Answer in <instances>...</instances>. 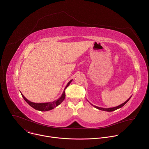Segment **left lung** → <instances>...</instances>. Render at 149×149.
Instances as JSON below:
<instances>
[{"instance_id": "obj_1", "label": "left lung", "mask_w": 149, "mask_h": 149, "mask_svg": "<svg viewBox=\"0 0 149 149\" xmlns=\"http://www.w3.org/2000/svg\"><path fill=\"white\" fill-rule=\"evenodd\" d=\"M130 98H131V97L127 100V101H125L124 103H123V104H120V105H118V106H117V107H111V108H107V109H105V108H101V107H97V106H95V105H93L92 104H91L90 102V104L93 105V106H94V107H95V108H96V109H98V110H102V111H109V112H110V111H114V110H117V109H120V108H121L123 106H124L127 102L129 101V100L130 99ZM89 102V101H88Z\"/></svg>"}]
</instances>
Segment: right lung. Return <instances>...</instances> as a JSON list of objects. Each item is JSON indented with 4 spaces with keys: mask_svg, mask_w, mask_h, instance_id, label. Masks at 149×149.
<instances>
[{
    "mask_svg": "<svg viewBox=\"0 0 149 149\" xmlns=\"http://www.w3.org/2000/svg\"><path fill=\"white\" fill-rule=\"evenodd\" d=\"M72 81V79H71L70 81L68 82V83L67 84V85L66 86L64 90H63L62 94L61 95V96L57 99L56 100L52 101V102H44V103H35V102H33L32 101H30L29 100H28L27 98H26L24 95L21 93V95H22V97L24 98V99L25 100V101L30 105L32 108H33L34 109L36 110H39L40 111H49L51 110L54 109V108H55L56 107H57L58 105H59L63 100H64L65 98V89L68 87V86L70 84V83L71 82V81Z\"/></svg>",
    "mask_w": 149,
    "mask_h": 149,
    "instance_id": "1",
    "label": "right lung"
}]
</instances>
